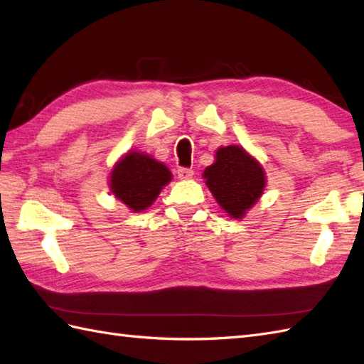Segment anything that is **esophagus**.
Returning a JSON list of instances; mask_svg holds the SVG:
<instances>
[{
	"instance_id": "esophagus-1",
	"label": "esophagus",
	"mask_w": 364,
	"mask_h": 364,
	"mask_svg": "<svg viewBox=\"0 0 364 364\" xmlns=\"http://www.w3.org/2000/svg\"><path fill=\"white\" fill-rule=\"evenodd\" d=\"M194 176V170L188 167H180L178 168V178L180 180H189V178Z\"/></svg>"
}]
</instances>
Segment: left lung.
<instances>
[{
  "label": "left lung",
  "mask_w": 364,
  "mask_h": 364,
  "mask_svg": "<svg viewBox=\"0 0 364 364\" xmlns=\"http://www.w3.org/2000/svg\"><path fill=\"white\" fill-rule=\"evenodd\" d=\"M203 178L222 210L233 219H242L266 188L261 164L239 145L220 146Z\"/></svg>",
  "instance_id": "8db88e82"
}]
</instances>
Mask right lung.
Segmentation results:
<instances>
[{
    "label": "right lung",
    "mask_w": 364,
    "mask_h": 364,
    "mask_svg": "<svg viewBox=\"0 0 364 364\" xmlns=\"http://www.w3.org/2000/svg\"><path fill=\"white\" fill-rule=\"evenodd\" d=\"M170 180L172 173L162 162L145 153L128 151L114 166L109 188L114 197L131 211L141 213L153 205Z\"/></svg>",
    "instance_id": "add662e5"
}]
</instances>
